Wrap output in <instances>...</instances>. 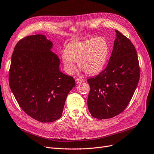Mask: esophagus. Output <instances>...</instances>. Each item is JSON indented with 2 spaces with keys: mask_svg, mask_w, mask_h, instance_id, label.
<instances>
[{
  "mask_svg": "<svg viewBox=\"0 0 154 154\" xmlns=\"http://www.w3.org/2000/svg\"><path fill=\"white\" fill-rule=\"evenodd\" d=\"M76 83L77 84V85H78V84H80V83H83V81L82 79H76Z\"/></svg>",
  "mask_w": 154,
  "mask_h": 154,
  "instance_id": "obj_1",
  "label": "esophagus"
}]
</instances>
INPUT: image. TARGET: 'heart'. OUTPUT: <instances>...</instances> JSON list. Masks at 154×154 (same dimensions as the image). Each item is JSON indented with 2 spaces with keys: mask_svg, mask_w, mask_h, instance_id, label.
<instances>
[{
  "mask_svg": "<svg viewBox=\"0 0 154 154\" xmlns=\"http://www.w3.org/2000/svg\"><path fill=\"white\" fill-rule=\"evenodd\" d=\"M108 54V45L101 37L82 41H74L66 46L61 54L63 66L71 75L78 62L79 69L88 75H94L103 69Z\"/></svg>",
  "mask_w": 154,
  "mask_h": 154,
  "instance_id": "heart-1",
  "label": "heart"
}]
</instances>
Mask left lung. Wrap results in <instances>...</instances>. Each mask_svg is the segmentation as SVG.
Instances as JSON below:
<instances>
[{
	"label": "left lung",
	"mask_w": 154,
	"mask_h": 154,
	"mask_svg": "<svg viewBox=\"0 0 154 154\" xmlns=\"http://www.w3.org/2000/svg\"><path fill=\"white\" fill-rule=\"evenodd\" d=\"M106 68L88 79L90 91L87 104L94 118L107 119L121 113L132 98L140 78L137 51L119 31Z\"/></svg>",
	"instance_id": "8db88e82"
}]
</instances>
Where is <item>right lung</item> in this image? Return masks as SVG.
<instances>
[{
    "label": "right lung",
    "mask_w": 154,
    "mask_h": 154,
    "mask_svg": "<svg viewBox=\"0 0 154 154\" xmlns=\"http://www.w3.org/2000/svg\"><path fill=\"white\" fill-rule=\"evenodd\" d=\"M45 35H29L16 45L11 57L9 86L22 109L40 122L62 116L75 79L60 69V60Z\"/></svg>",
    "instance_id": "obj_1"
}]
</instances>
